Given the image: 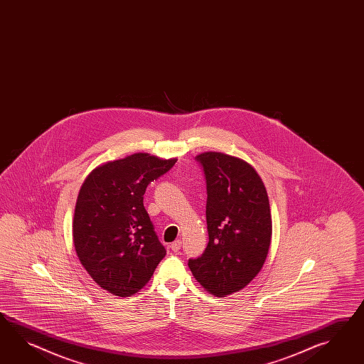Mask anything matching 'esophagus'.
<instances>
[{"mask_svg":"<svg viewBox=\"0 0 364 364\" xmlns=\"http://www.w3.org/2000/svg\"><path fill=\"white\" fill-rule=\"evenodd\" d=\"M171 250L173 251V252H178V250L181 248V240H175L173 243H171Z\"/></svg>","mask_w":364,"mask_h":364,"instance_id":"obj_1","label":"esophagus"}]
</instances>
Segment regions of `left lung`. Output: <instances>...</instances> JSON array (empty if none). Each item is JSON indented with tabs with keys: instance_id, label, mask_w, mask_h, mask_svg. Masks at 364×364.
<instances>
[{
	"instance_id": "left-lung-1",
	"label": "left lung",
	"mask_w": 364,
	"mask_h": 364,
	"mask_svg": "<svg viewBox=\"0 0 364 364\" xmlns=\"http://www.w3.org/2000/svg\"><path fill=\"white\" fill-rule=\"evenodd\" d=\"M206 178L204 254L188 266L206 292L225 297L243 289L266 262L272 218L266 186L243 159L206 151L196 156Z\"/></svg>"
}]
</instances>
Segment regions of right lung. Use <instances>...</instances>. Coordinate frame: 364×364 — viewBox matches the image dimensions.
<instances>
[{"label": "right lung", "instance_id": "add662e5", "mask_svg": "<svg viewBox=\"0 0 364 364\" xmlns=\"http://www.w3.org/2000/svg\"><path fill=\"white\" fill-rule=\"evenodd\" d=\"M176 160L136 152L98 166L81 186L72 223L75 250L90 277L114 296L139 292L166 257L143 195Z\"/></svg>", "mask_w": 364, "mask_h": 364}]
</instances>
